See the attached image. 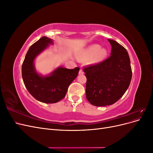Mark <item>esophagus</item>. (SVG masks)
<instances>
[{"mask_svg":"<svg viewBox=\"0 0 153 153\" xmlns=\"http://www.w3.org/2000/svg\"><path fill=\"white\" fill-rule=\"evenodd\" d=\"M84 71H83L82 69H80V71H79V75H83V74H84Z\"/></svg>","mask_w":153,"mask_h":153,"instance_id":"34e87169","label":"esophagus"}]
</instances>
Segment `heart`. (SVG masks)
<instances>
[{
	"label": "heart",
	"mask_w": 153,
	"mask_h": 153,
	"mask_svg": "<svg viewBox=\"0 0 153 153\" xmlns=\"http://www.w3.org/2000/svg\"><path fill=\"white\" fill-rule=\"evenodd\" d=\"M108 55V51L98 44H92L81 50L76 55L78 61L87 62L91 64H98L103 62Z\"/></svg>",
	"instance_id": "obj_1"
}]
</instances>
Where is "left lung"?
I'll return each instance as SVG.
<instances>
[{
	"label": "left lung",
	"mask_w": 153,
	"mask_h": 153,
	"mask_svg": "<svg viewBox=\"0 0 153 153\" xmlns=\"http://www.w3.org/2000/svg\"><path fill=\"white\" fill-rule=\"evenodd\" d=\"M110 57L84 69L87 78L86 98L96 106L111 105L124 95L130 84L132 71L128 53L122 45L108 39Z\"/></svg>",
	"instance_id": "left-lung-1"
}]
</instances>
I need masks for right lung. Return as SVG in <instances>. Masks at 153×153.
I'll use <instances>...</instances> for the list:
<instances>
[{
  "label": "right lung",
  "instance_id": "obj_1",
  "mask_svg": "<svg viewBox=\"0 0 153 153\" xmlns=\"http://www.w3.org/2000/svg\"><path fill=\"white\" fill-rule=\"evenodd\" d=\"M53 39L43 36L30 46L22 67L23 81L29 93L40 102L55 103L66 96L69 85L76 78L79 68L68 69L60 66L48 75L37 71L35 60L50 45Z\"/></svg>",
  "mask_w": 153,
  "mask_h": 153
}]
</instances>
